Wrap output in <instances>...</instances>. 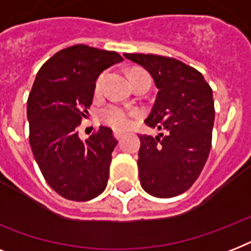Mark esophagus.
I'll return each mask as SVG.
<instances>
[{
  "label": "esophagus",
  "mask_w": 251,
  "mask_h": 251,
  "mask_svg": "<svg viewBox=\"0 0 251 251\" xmlns=\"http://www.w3.org/2000/svg\"><path fill=\"white\" fill-rule=\"evenodd\" d=\"M113 135H114V138H116V139H118V141H120V139H121V137H122V133H120V131H113Z\"/></svg>",
  "instance_id": "esophagus-1"
}]
</instances>
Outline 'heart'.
<instances>
[{
  "mask_svg": "<svg viewBox=\"0 0 251 251\" xmlns=\"http://www.w3.org/2000/svg\"><path fill=\"white\" fill-rule=\"evenodd\" d=\"M142 70H133L130 73V80H133L138 74H141ZM105 79V73H101L98 76V79L95 82V92L98 94L101 90L102 82ZM137 116L135 110L127 109L124 106H120L117 104H106L99 110V118L100 121L104 122L105 125L110 126L116 130H125L130 127V125L133 124L134 118Z\"/></svg>",
  "mask_w": 251,
  "mask_h": 251,
  "instance_id": "b5f03b06",
  "label": "heart"
}]
</instances>
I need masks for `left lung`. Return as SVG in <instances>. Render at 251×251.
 <instances>
[{"label":"left lung","mask_w":251,"mask_h":251,"mask_svg":"<svg viewBox=\"0 0 251 251\" xmlns=\"http://www.w3.org/2000/svg\"><path fill=\"white\" fill-rule=\"evenodd\" d=\"M152 75L159 88L146 125L161 131L139 135L138 172L142 187L172 198L197 181L211 150L215 108L212 90L198 70L172 57L124 53Z\"/></svg>","instance_id":"1"}]
</instances>
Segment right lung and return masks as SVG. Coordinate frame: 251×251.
<instances>
[{
  "label": "right lung",
  "mask_w": 251,
  "mask_h": 251,
  "mask_svg": "<svg viewBox=\"0 0 251 251\" xmlns=\"http://www.w3.org/2000/svg\"><path fill=\"white\" fill-rule=\"evenodd\" d=\"M124 61L117 52L78 44L57 52L36 75L27 100L29 145L48 185L61 197L86 202L101 194L117 145L100 126L86 142L76 127L92 104L102 70Z\"/></svg>",
  "instance_id": "obj_1"
}]
</instances>
